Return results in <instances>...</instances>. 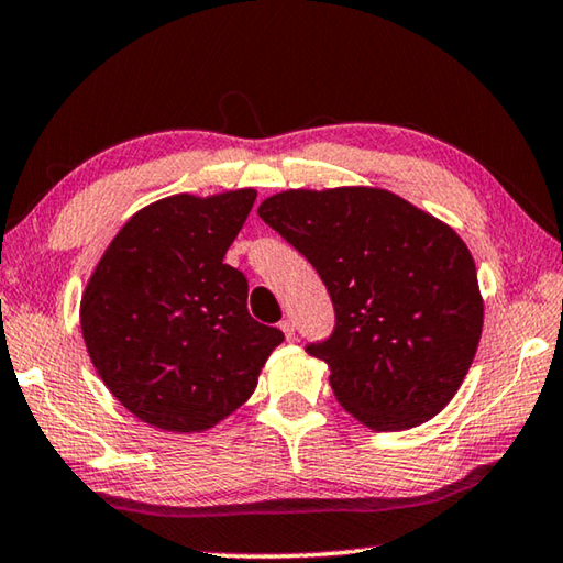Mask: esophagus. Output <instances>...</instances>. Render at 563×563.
Listing matches in <instances>:
<instances>
[{
	"mask_svg": "<svg viewBox=\"0 0 563 563\" xmlns=\"http://www.w3.org/2000/svg\"><path fill=\"white\" fill-rule=\"evenodd\" d=\"M280 330L285 332V340H295V322H292V320L285 318V320L280 322Z\"/></svg>",
	"mask_w": 563,
	"mask_h": 563,
	"instance_id": "34e87169",
	"label": "esophagus"
}]
</instances>
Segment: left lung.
Segmentation results:
<instances>
[{
  "label": "left lung",
  "instance_id": "8db88e82",
  "mask_svg": "<svg viewBox=\"0 0 563 563\" xmlns=\"http://www.w3.org/2000/svg\"><path fill=\"white\" fill-rule=\"evenodd\" d=\"M258 216L325 283L335 330L310 342L347 412L377 432L442 412L470 373L484 302L470 247L385 188L283 190Z\"/></svg>",
  "mask_w": 563,
  "mask_h": 563
}]
</instances>
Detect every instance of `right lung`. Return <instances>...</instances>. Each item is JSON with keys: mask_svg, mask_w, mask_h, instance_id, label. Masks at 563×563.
Wrapping results in <instances>:
<instances>
[{"mask_svg": "<svg viewBox=\"0 0 563 563\" xmlns=\"http://www.w3.org/2000/svg\"><path fill=\"white\" fill-rule=\"evenodd\" d=\"M253 188L168 196L113 238L81 298V332L103 385L164 432H203L258 385L278 328L247 312V280L223 263Z\"/></svg>", "mask_w": 563, "mask_h": 563, "instance_id": "add662e5", "label": "right lung"}]
</instances>
